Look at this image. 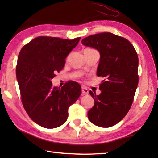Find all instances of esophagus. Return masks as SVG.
<instances>
[{"instance_id":"1","label":"esophagus","mask_w":158,"mask_h":158,"mask_svg":"<svg viewBox=\"0 0 158 158\" xmlns=\"http://www.w3.org/2000/svg\"><path fill=\"white\" fill-rule=\"evenodd\" d=\"M89 94V91H88V88L85 87H82V94L83 95H88Z\"/></svg>"}]
</instances>
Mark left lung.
<instances>
[{"mask_svg": "<svg viewBox=\"0 0 158 158\" xmlns=\"http://www.w3.org/2000/svg\"><path fill=\"white\" fill-rule=\"evenodd\" d=\"M82 44L100 52L97 75L105 77L100 94L90 90L94 106L88 117L96 126L112 127L124 118L133 103L139 82L137 54L127 39L109 32L90 35Z\"/></svg>", "mask_w": 158, "mask_h": 158, "instance_id": "8db88e82", "label": "left lung"}]
</instances>
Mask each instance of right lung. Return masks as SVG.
I'll use <instances>...</instances> for the list:
<instances>
[{"mask_svg": "<svg viewBox=\"0 0 158 158\" xmlns=\"http://www.w3.org/2000/svg\"><path fill=\"white\" fill-rule=\"evenodd\" d=\"M80 40L38 36L19 54L16 74L23 108L31 119L44 128L63 124L68 108L81 96V87L76 82L68 81L60 88L51 81Z\"/></svg>", "mask_w": 158, "mask_h": 158, "instance_id": "1", "label": "right lung"}]
</instances>
